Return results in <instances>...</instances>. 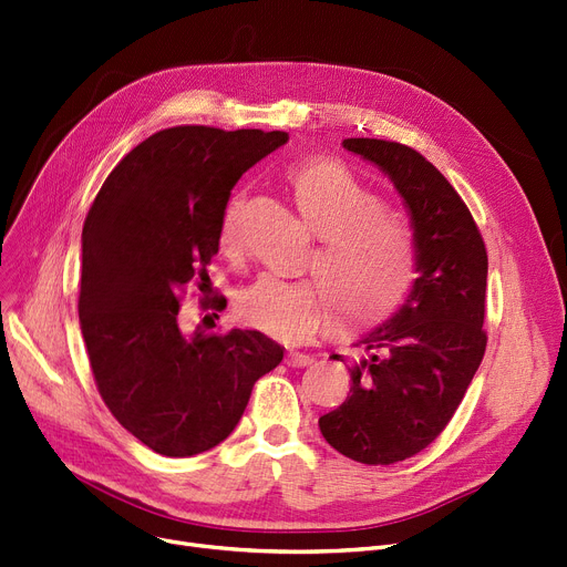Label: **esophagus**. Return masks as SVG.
<instances>
[{"mask_svg":"<svg viewBox=\"0 0 567 567\" xmlns=\"http://www.w3.org/2000/svg\"><path fill=\"white\" fill-rule=\"evenodd\" d=\"M286 361L292 368H303V365H311L313 363V357L311 354H303V352H288Z\"/></svg>","mask_w":567,"mask_h":567,"instance_id":"esophagus-1","label":"esophagus"}]
</instances>
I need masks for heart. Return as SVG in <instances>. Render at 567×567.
I'll list each match as a JSON object with an SVG mask.
<instances>
[{"label":"heart","mask_w":567,"mask_h":567,"mask_svg":"<svg viewBox=\"0 0 567 567\" xmlns=\"http://www.w3.org/2000/svg\"><path fill=\"white\" fill-rule=\"evenodd\" d=\"M303 220L320 236L311 268L320 281L258 277L236 299L238 318L268 338L303 342L329 320V299L350 320L393 311L417 275V243L402 215L388 210L352 169L331 158H307L288 169ZM245 193L225 202L217 243L236 254L243 245Z\"/></svg>","instance_id":"heart-1"}]
</instances>
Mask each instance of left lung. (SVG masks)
I'll use <instances>...</instances> for the list:
<instances>
[{
  "mask_svg": "<svg viewBox=\"0 0 567 567\" xmlns=\"http://www.w3.org/2000/svg\"><path fill=\"white\" fill-rule=\"evenodd\" d=\"M342 147L383 169L404 197L417 279L402 307L357 342L350 395L320 417V431L347 458L390 465L439 439L484 359L488 254L461 195L420 152L377 138Z\"/></svg>",
  "mask_w": 567,
  "mask_h": 567,
  "instance_id": "1",
  "label": "left lung"
}]
</instances>
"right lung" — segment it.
Returning <instances> with one entry per match:
<instances>
[{
  "label": "right lung",
  "instance_id": "obj_1",
  "mask_svg": "<svg viewBox=\"0 0 567 567\" xmlns=\"http://www.w3.org/2000/svg\"><path fill=\"white\" fill-rule=\"evenodd\" d=\"M286 141L260 128H163L113 167L85 215L79 322L93 377L113 417L156 454L220 445L254 383L284 359L260 331L186 336L177 318L184 286L210 284L231 188Z\"/></svg>",
  "mask_w": 567,
  "mask_h": 567
}]
</instances>
